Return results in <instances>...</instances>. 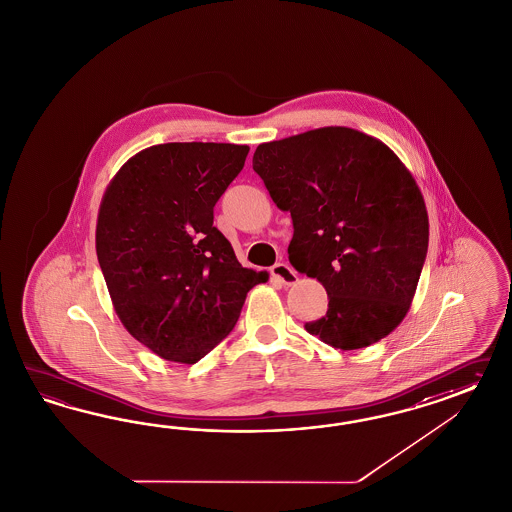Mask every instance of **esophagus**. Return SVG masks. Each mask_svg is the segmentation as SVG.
Instances as JSON below:
<instances>
[{
    "label": "esophagus",
    "instance_id": "esophagus-1",
    "mask_svg": "<svg viewBox=\"0 0 512 512\" xmlns=\"http://www.w3.org/2000/svg\"><path fill=\"white\" fill-rule=\"evenodd\" d=\"M270 274H272L274 278L279 279L283 285H295L296 281H298V274H296L295 270H293L289 264H274V266L270 268Z\"/></svg>",
    "mask_w": 512,
    "mask_h": 512
}]
</instances>
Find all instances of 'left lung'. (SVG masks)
<instances>
[{
  "label": "left lung",
  "mask_w": 512,
  "mask_h": 512,
  "mask_svg": "<svg viewBox=\"0 0 512 512\" xmlns=\"http://www.w3.org/2000/svg\"><path fill=\"white\" fill-rule=\"evenodd\" d=\"M253 171L291 212L289 261L328 295L326 315L304 328L341 351L383 340L411 308L430 234L424 197L400 157L332 125L259 144Z\"/></svg>",
  "instance_id": "left-lung-1"
}]
</instances>
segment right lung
<instances>
[{"label":"right lung","mask_w":512,"mask_h":512,"mask_svg":"<svg viewBox=\"0 0 512 512\" xmlns=\"http://www.w3.org/2000/svg\"><path fill=\"white\" fill-rule=\"evenodd\" d=\"M246 144L167 142L127 159L103 195L95 249L125 330L157 357L195 364L233 330L266 272L214 227Z\"/></svg>","instance_id":"1"}]
</instances>
